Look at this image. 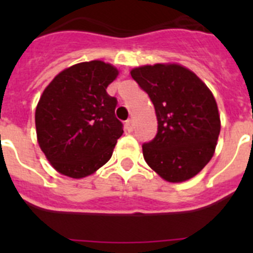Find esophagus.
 <instances>
[{
    "mask_svg": "<svg viewBox=\"0 0 253 253\" xmlns=\"http://www.w3.org/2000/svg\"><path fill=\"white\" fill-rule=\"evenodd\" d=\"M133 129H134V123H133V120H131V119L126 120V123H125V130L129 131V133H130V131H133Z\"/></svg>",
    "mask_w": 253,
    "mask_h": 253,
    "instance_id": "obj_1",
    "label": "esophagus"
}]
</instances>
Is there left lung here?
I'll return each instance as SVG.
<instances>
[{"mask_svg":"<svg viewBox=\"0 0 253 253\" xmlns=\"http://www.w3.org/2000/svg\"><path fill=\"white\" fill-rule=\"evenodd\" d=\"M130 75L148 93L158 122L156 138L142 147L147 165L169 182L193 178L214 156L220 133L213 93L177 63L135 67Z\"/></svg>","mask_w":253,"mask_h":253,"instance_id":"8db88e82","label":"left lung"}]
</instances>
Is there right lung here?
<instances>
[{"mask_svg": "<svg viewBox=\"0 0 253 253\" xmlns=\"http://www.w3.org/2000/svg\"><path fill=\"white\" fill-rule=\"evenodd\" d=\"M119 71L102 60L73 64L45 87L35 110L40 149L60 175L84 178L113 156L123 134L107 86Z\"/></svg>", "mask_w": 253, "mask_h": 253, "instance_id": "obj_1", "label": "right lung"}]
</instances>
